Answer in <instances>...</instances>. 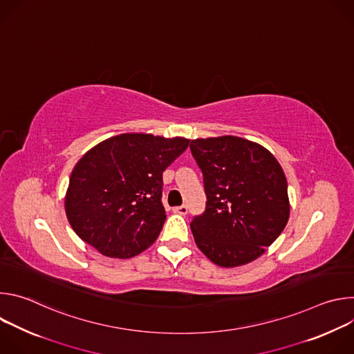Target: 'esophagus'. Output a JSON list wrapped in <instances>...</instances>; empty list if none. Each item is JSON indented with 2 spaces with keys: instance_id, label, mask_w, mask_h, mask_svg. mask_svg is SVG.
Segmentation results:
<instances>
[{
  "instance_id": "1",
  "label": "esophagus",
  "mask_w": 354,
  "mask_h": 354,
  "mask_svg": "<svg viewBox=\"0 0 354 354\" xmlns=\"http://www.w3.org/2000/svg\"><path fill=\"white\" fill-rule=\"evenodd\" d=\"M174 213L180 214V216H186V214H187V207H186V206H178V207H174Z\"/></svg>"
}]
</instances>
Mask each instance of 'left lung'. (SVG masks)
<instances>
[{
  "label": "left lung",
  "instance_id": "8db88e82",
  "mask_svg": "<svg viewBox=\"0 0 354 354\" xmlns=\"http://www.w3.org/2000/svg\"><path fill=\"white\" fill-rule=\"evenodd\" d=\"M190 149L207 196L206 212L190 223L197 248L221 268L254 262L290 217L281 165L263 145L236 136L196 138Z\"/></svg>",
  "mask_w": 354,
  "mask_h": 354
}]
</instances>
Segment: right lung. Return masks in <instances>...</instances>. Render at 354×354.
Masks as SVG:
<instances>
[{"label":"right lung","instance_id":"add662e5","mask_svg":"<svg viewBox=\"0 0 354 354\" xmlns=\"http://www.w3.org/2000/svg\"><path fill=\"white\" fill-rule=\"evenodd\" d=\"M189 141L123 133L88 149L71 172L64 197L75 234L115 259L133 258L153 245L167 218L162 172Z\"/></svg>","mask_w":354,"mask_h":354}]
</instances>
